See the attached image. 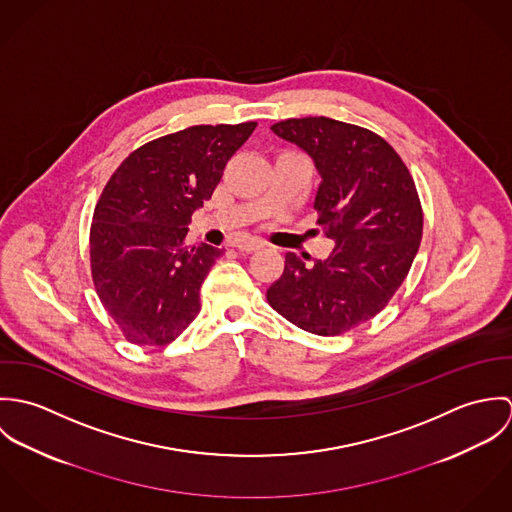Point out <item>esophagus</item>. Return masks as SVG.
<instances>
[{"label": "esophagus", "mask_w": 512, "mask_h": 512, "mask_svg": "<svg viewBox=\"0 0 512 512\" xmlns=\"http://www.w3.org/2000/svg\"><path fill=\"white\" fill-rule=\"evenodd\" d=\"M234 246H236L240 252H256V250L264 248V242L258 240V238H246V240H236Z\"/></svg>", "instance_id": "esophagus-1"}]
</instances>
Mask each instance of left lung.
Segmentation results:
<instances>
[{"label":"left lung","instance_id":"left-lung-1","mask_svg":"<svg viewBox=\"0 0 512 512\" xmlns=\"http://www.w3.org/2000/svg\"><path fill=\"white\" fill-rule=\"evenodd\" d=\"M272 132L313 159V209L335 248L313 264L288 252L266 297L299 329L339 335L380 313L408 276L424 224L418 191L400 155L370 130L309 116Z\"/></svg>","mask_w":512,"mask_h":512}]
</instances>
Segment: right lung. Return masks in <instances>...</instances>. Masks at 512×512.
Returning <instances> with one entry per match:
<instances>
[{"instance_id": "add662e5", "label": "right lung", "mask_w": 512, "mask_h": 512, "mask_svg": "<svg viewBox=\"0 0 512 512\" xmlns=\"http://www.w3.org/2000/svg\"><path fill=\"white\" fill-rule=\"evenodd\" d=\"M256 122L193 126L130 153L106 183L90 226V268L108 315L136 345L175 341L201 311V286L224 254L185 246L226 161Z\"/></svg>"}]
</instances>
